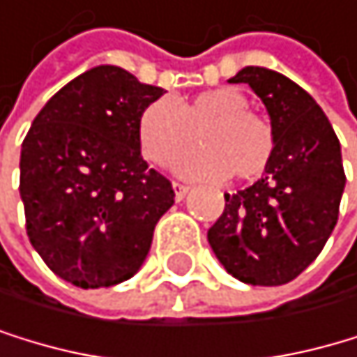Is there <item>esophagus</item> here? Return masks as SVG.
<instances>
[{
    "label": "esophagus",
    "mask_w": 357,
    "mask_h": 357,
    "mask_svg": "<svg viewBox=\"0 0 357 357\" xmlns=\"http://www.w3.org/2000/svg\"><path fill=\"white\" fill-rule=\"evenodd\" d=\"M173 190H175V199L182 202L186 197V193H188V186L182 184V182H173Z\"/></svg>",
    "instance_id": "34e87169"
}]
</instances>
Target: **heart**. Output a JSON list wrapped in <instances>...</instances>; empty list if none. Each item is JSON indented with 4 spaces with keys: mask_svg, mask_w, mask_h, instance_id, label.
<instances>
[{
    "mask_svg": "<svg viewBox=\"0 0 357 357\" xmlns=\"http://www.w3.org/2000/svg\"><path fill=\"white\" fill-rule=\"evenodd\" d=\"M177 160V171L197 180L219 182L234 173L255 180L274 153V131L263 116L248 109V98L237 87L199 91L188 102L171 96L149 102L138 118V140L146 160L167 164L195 140Z\"/></svg>",
    "mask_w": 357,
    "mask_h": 357,
    "instance_id": "obj_1",
    "label": "heart"
}]
</instances>
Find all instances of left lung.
<instances>
[{"label":"left lung","mask_w":357,"mask_h":357,"mask_svg":"<svg viewBox=\"0 0 357 357\" xmlns=\"http://www.w3.org/2000/svg\"><path fill=\"white\" fill-rule=\"evenodd\" d=\"M230 83H248L266 105L274 153L261 180L224 195L208 243L234 279L283 285L320 255L338 222L347 182L340 142L318 102L287 76L250 66Z\"/></svg>","instance_id":"left-lung-1"}]
</instances>
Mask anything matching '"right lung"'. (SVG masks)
I'll return each instance as SVG.
<instances>
[{
    "label": "right lung",
    "mask_w": 357,
    "mask_h": 357,
    "mask_svg": "<svg viewBox=\"0 0 357 357\" xmlns=\"http://www.w3.org/2000/svg\"><path fill=\"white\" fill-rule=\"evenodd\" d=\"M164 94L116 66L76 76L45 102L21 144L26 230L45 266L76 287L140 270L173 186L140 155L138 118Z\"/></svg>",
    "instance_id": "obj_1"
}]
</instances>
